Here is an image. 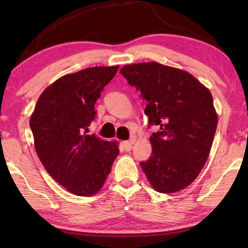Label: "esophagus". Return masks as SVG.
<instances>
[{
  "mask_svg": "<svg viewBox=\"0 0 248 248\" xmlns=\"http://www.w3.org/2000/svg\"><path fill=\"white\" fill-rule=\"evenodd\" d=\"M133 143H134V140H130V141H125L123 143V148L125 151H131L132 150V147H133Z\"/></svg>",
  "mask_w": 248,
  "mask_h": 248,
  "instance_id": "esophagus-1",
  "label": "esophagus"
}]
</instances>
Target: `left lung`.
<instances>
[{
  "mask_svg": "<svg viewBox=\"0 0 248 248\" xmlns=\"http://www.w3.org/2000/svg\"><path fill=\"white\" fill-rule=\"evenodd\" d=\"M121 73L148 101L144 113L152 133V154L141 162L159 193H175L192 184L208 160L218 115L212 94L191 73L157 62L128 64Z\"/></svg>",
  "mask_w": 248,
  "mask_h": 248,
  "instance_id": "1",
  "label": "left lung"
}]
</instances>
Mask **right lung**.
<instances>
[{"mask_svg":"<svg viewBox=\"0 0 248 248\" xmlns=\"http://www.w3.org/2000/svg\"><path fill=\"white\" fill-rule=\"evenodd\" d=\"M118 67H88L61 77L43 91L30 116L39 160L60 185L76 195L99 192L120 154L116 141L87 134L96 116L94 103Z\"/></svg>","mask_w":248,"mask_h":248,"instance_id":"add662e5","label":"right lung"}]
</instances>
